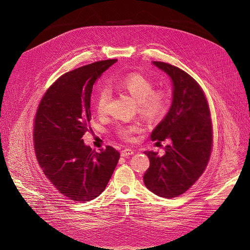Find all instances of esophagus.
<instances>
[{"label":"esophagus","instance_id":"obj_1","mask_svg":"<svg viewBox=\"0 0 250 250\" xmlns=\"http://www.w3.org/2000/svg\"><path fill=\"white\" fill-rule=\"evenodd\" d=\"M134 153H135V151H132V149H130V148H125L121 152V155H122V157H128V156L134 155Z\"/></svg>","mask_w":250,"mask_h":250}]
</instances>
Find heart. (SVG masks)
Masks as SVG:
<instances>
[{"instance_id":"b5f03b06","label":"heart","mask_w":250,"mask_h":250,"mask_svg":"<svg viewBox=\"0 0 250 250\" xmlns=\"http://www.w3.org/2000/svg\"><path fill=\"white\" fill-rule=\"evenodd\" d=\"M111 86L118 90L125 91L138 101L140 110L147 116H155L163 113L167 107L168 98L165 92L154 90V83L146 76L139 73H131L125 77L113 82ZM110 99V92L106 88L99 90L96 97V111L98 114H104ZM140 129L138 124L122 125L116 127V134L122 139L131 140L132 135Z\"/></svg>"}]
</instances>
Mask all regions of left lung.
<instances>
[{
    "mask_svg": "<svg viewBox=\"0 0 250 250\" xmlns=\"http://www.w3.org/2000/svg\"><path fill=\"white\" fill-rule=\"evenodd\" d=\"M153 64L172 79L173 101L151 134L153 141L168 140L169 145L162 157L145 152L149 167L144 182L149 191L171 199L185 193L205 171L212 151V123L206 96L193 77L169 63Z\"/></svg>",
    "mask_w": 250,
    "mask_h": 250,
    "instance_id": "obj_1",
    "label": "left lung"
}]
</instances>
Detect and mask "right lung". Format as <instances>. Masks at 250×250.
I'll list each match as a JSON object with an SVG mask.
<instances>
[{
	"instance_id": "right-lung-1",
	"label": "right lung",
	"mask_w": 250,
	"mask_h": 250,
	"mask_svg": "<svg viewBox=\"0 0 250 250\" xmlns=\"http://www.w3.org/2000/svg\"><path fill=\"white\" fill-rule=\"evenodd\" d=\"M116 61H97L60 76L35 115L33 137L40 167L61 194L79 203L104 191L121 157L110 146L97 153L82 140L91 130L93 84Z\"/></svg>"
}]
</instances>
